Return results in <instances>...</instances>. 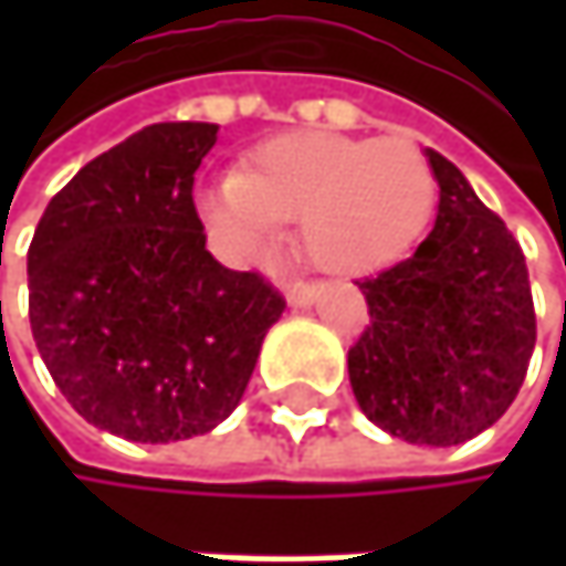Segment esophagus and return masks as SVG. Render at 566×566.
Wrapping results in <instances>:
<instances>
[{
	"label": "esophagus",
	"mask_w": 566,
	"mask_h": 566,
	"mask_svg": "<svg viewBox=\"0 0 566 566\" xmlns=\"http://www.w3.org/2000/svg\"><path fill=\"white\" fill-rule=\"evenodd\" d=\"M287 304L291 307H311L314 301H317V294H321V287L317 284H311V282H294V284H287Z\"/></svg>",
	"instance_id": "1"
}]
</instances>
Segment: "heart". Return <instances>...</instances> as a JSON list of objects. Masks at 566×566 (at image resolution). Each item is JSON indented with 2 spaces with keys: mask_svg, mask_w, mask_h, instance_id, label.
I'll use <instances>...</instances> for the list:
<instances>
[{
  "mask_svg": "<svg viewBox=\"0 0 566 566\" xmlns=\"http://www.w3.org/2000/svg\"><path fill=\"white\" fill-rule=\"evenodd\" d=\"M436 212V176L406 140L294 130L259 144L245 172L199 186V216L232 259L262 255L301 216L304 252L327 272L367 275L412 252Z\"/></svg>",
  "mask_w": 566,
  "mask_h": 566,
  "instance_id": "heart-1",
  "label": "heart"
}]
</instances>
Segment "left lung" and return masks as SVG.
<instances>
[{"label":"left lung","mask_w":566,"mask_h":566,"mask_svg":"<svg viewBox=\"0 0 566 566\" xmlns=\"http://www.w3.org/2000/svg\"><path fill=\"white\" fill-rule=\"evenodd\" d=\"M436 226L419 249L360 282L370 324L347 354L350 387L384 432L459 446L495 426L524 384L537 324L524 252L442 154Z\"/></svg>","instance_id":"8db88e82"}]
</instances>
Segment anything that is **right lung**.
Returning a JSON list of instances; mask_svg holds the SVG:
<instances>
[{
	"label": "right lung",
	"mask_w": 566,
	"mask_h": 566,
	"mask_svg": "<svg viewBox=\"0 0 566 566\" xmlns=\"http://www.w3.org/2000/svg\"><path fill=\"white\" fill-rule=\"evenodd\" d=\"M219 124H150L49 202L29 245V321L64 399L130 442L216 429L245 394L282 294L206 252L192 172Z\"/></svg>",
	"instance_id": "add662e5"
}]
</instances>
